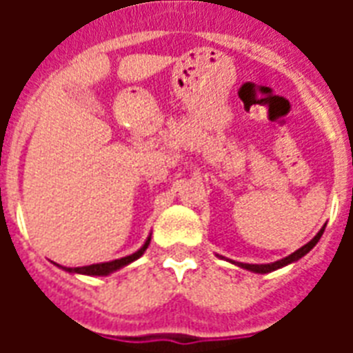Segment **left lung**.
Wrapping results in <instances>:
<instances>
[{"instance_id":"left-lung-1","label":"left lung","mask_w":353,"mask_h":353,"mask_svg":"<svg viewBox=\"0 0 353 353\" xmlns=\"http://www.w3.org/2000/svg\"><path fill=\"white\" fill-rule=\"evenodd\" d=\"M324 227L317 232V234H315V238H313L312 241H307L306 245H302L301 249H296L295 252H291L290 256L282 258V260H276V262H271V263H241V262H238V265L243 269H247V271H252V273L263 274V273H271V271H274V269L284 268V265H288V263L296 262V260H301L304 254H307V252L312 251L313 247L317 245V241L321 240V236H323V232H324ZM232 263H236V262H232Z\"/></svg>"}]
</instances>
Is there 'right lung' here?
I'll use <instances>...</instances> for the list:
<instances>
[{"label": "right lung", "mask_w": 353, "mask_h": 353, "mask_svg": "<svg viewBox=\"0 0 353 353\" xmlns=\"http://www.w3.org/2000/svg\"><path fill=\"white\" fill-rule=\"evenodd\" d=\"M150 245V236L148 240L144 241V245L139 249L137 252H133L130 256L119 258V260H112V262H104V263H93V265H84V268H60L65 269L68 273H77V274H90V276H106V274L113 273V271H117V269L124 268L128 263L135 262L137 258H141L144 254V251L148 249Z\"/></svg>", "instance_id": "obj_1"}]
</instances>
